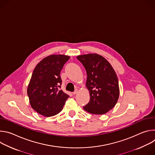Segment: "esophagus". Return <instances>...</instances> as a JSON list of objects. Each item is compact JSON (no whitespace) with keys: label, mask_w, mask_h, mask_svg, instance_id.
<instances>
[{"label":"esophagus","mask_w":155,"mask_h":155,"mask_svg":"<svg viewBox=\"0 0 155 155\" xmlns=\"http://www.w3.org/2000/svg\"><path fill=\"white\" fill-rule=\"evenodd\" d=\"M77 93H78V90H76L74 92H73V93H72V94H77Z\"/></svg>","instance_id":"esophagus-1"}]
</instances>
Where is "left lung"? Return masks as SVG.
Returning <instances> with one entry per match:
<instances>
[{"mask_svg":"<svg viewBox=\"0 0 155 155\" xmlns=\"http://www.w3.org/2000/svg\"><path fill=\"white\" fill-rule=\"evenodd\" d=\"M86 71V86L90 100L83 107L86 112L102 115L116 105L120 94L118 80L112 66L102 56L94 53L78 56Z\"/></svg>","mask_w":155,"mask_h":155,"instance_id":"obj_1","label":"left lung"}]
</instances>
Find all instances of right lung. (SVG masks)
Segmentation results:
<instances>
[{"label":"right lung","instance_id":"right-lung-1","mask_svg":"<svg viewBox=\"0 0 155 155\" xmlns=\"http://www.w3.org/2000/svg\"><path fill=\"white\" fill-rule=\"evenodd\" d=\"M70 57L52 54L43 58L35 68L28 87L32 108L39 114L52 117L59 114L69 96L60 90V72Z\"/></svg>","mask_w":155,"mask_h":155}]
</instances>
